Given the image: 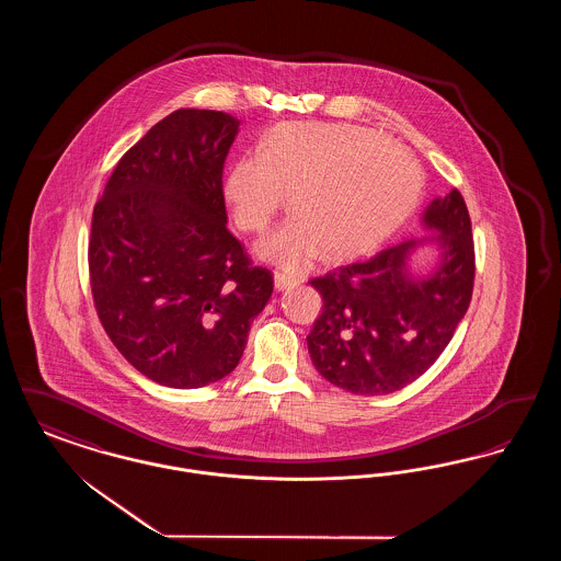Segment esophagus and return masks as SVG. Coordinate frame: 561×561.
<instances>
[{
  "label": "esophagus",
  "instance_id": "obj_1",
  "mask_svg": "<svg viewBox=\"0 0 561 561\" xmlns=\"http://www.w3.org/2000/svg\"><path fill=\"white\" fill-rule=\"evenodd\" d=\"M273 279H275V288H277V290H286V288H293V286H296V277H293V275H286V273H279V271H275Z\"/></svg>",
  "mask_w": 561,
  "mask_h": 561
}]
</instances>
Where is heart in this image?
<instances>
[{
	"label": "heart",
	"mask_w": 561,
	"mask_h": 561,
	"mask_svg": "<svg viewBox=\"0 0 561 561\" xmlns=\"http://www.w3.org/2000/svg\"><path fill=\"white\" fill-rule=\"evenodd\" d=\"M284 225L256 252L279 267H307L370 252L391 238L419 204L423 176L414 160L357 126L290 122L271 128L256 158H240L222 193L241 231L261 233L284 206Z\"/></svg>",
	"instance_id": "obj_1"
}]
</instances>
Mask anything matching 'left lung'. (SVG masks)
Returning a JSON list of instances; mask_svg holds the SVG:
<instances>
[{
	"label": "left lung",
	"mask_w": 561,
	"mask_h": 561,
	"mask_svg": "<svg viewBox=\"0 0 561 561\" xmlns=\"http://www.w3.org/2000/svg\"><path fill=\"white\" fill-rule=\"evenodd\" d=\"M425 225L442 245V263L427 277H408V254L421 240H403L311 279L323 309L307 347L328 382L387 396L427 373L453 341L476 279L471 218L458 188L428 204Z\"/></svg>",
	"instance_id": "obj_1"
}]
</instances>
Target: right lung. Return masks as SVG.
<instances>
[{
  "mask_svg": "<svg viewBox=\"0 0 561 561\" xmlns=\"http://www.w3.org/2000/svg\"><path fill=\"white\" fill-rule=\"evenodd\" d=\"M240 122L179 108L130 147L92 213L88 271L111 343L147 378L199 389L233 373L273 293L227 229L222 168Z\"/></svg>",
  "mask_w": 561,
  "mask_h": 561,
  "instance_id": "obj_1",
  "label": "right lung"
}]
</instances>
